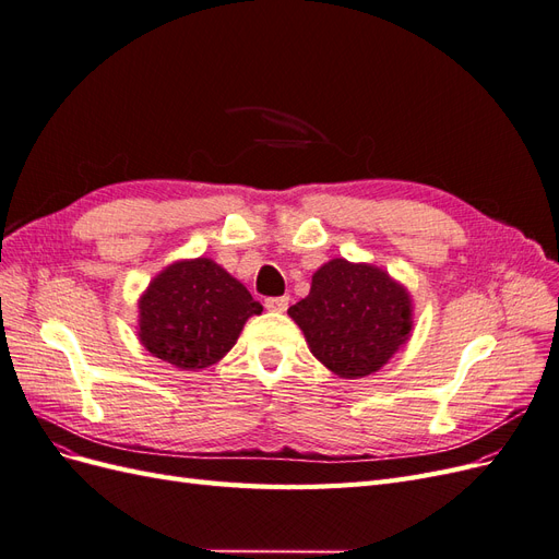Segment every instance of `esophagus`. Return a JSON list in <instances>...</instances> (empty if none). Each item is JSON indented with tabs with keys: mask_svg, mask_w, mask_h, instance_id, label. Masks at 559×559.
<instances>
[{
	"mask_svg": "<svg viewBox=\"0 0 559 559\" xmlns=\"http://www.w3.org/2000/svg\"><path fill=\"white\" fill-rule=\"evenodd\" d=\"M265 308L270 312H284L289 308V296H277V298H265Z\"/></svg>",
	"mask_w": 559,
	"mask_h": 559,
	"instance_id": "1",
	"label": "esophagus"
}]
</instances>
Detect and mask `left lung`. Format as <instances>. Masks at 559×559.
Instances as JSON below:
<instances>
[{
  "label": "left lung",
  "instance_id": "8db88e82",
  "mask_svg": "<svg viewBox=\"0 0 559 559\" xmlns=\"http://www.w3.org/2000/svg\"><path fill=\"white\" fill-rule=\"evenodd\" d=\"M289 317L317 361L337 378L357 380L378 373L411 341L413 296L384 267L331 259Z\"/></svg>",
  "mask_w": 559,
  "mask_h": 559
}]
</instances>
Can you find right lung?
Instances as JSON below:
<instances>
[{"instance_id": "1", "label": "right lung", "mask_w": 559, "mask_h": 559, "mask_svg": "<svg viewBox=\"0 0 559 559\" xmlns=\"http://www.w3.org/2000/svg\"><path fill=\"white\" fill-rule=\"evenodd\" d=\"M138 337L160 361L202 370L238 343L247 319L261 314L247 286L212 259L175 261L138 300Z\"/></svg>"}]
</instances>
